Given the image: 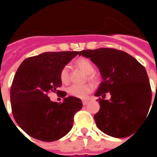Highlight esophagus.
<instances>
[{"mask_svg": "<svg viewBox=\"0 0 157 157\" xmlns=\"http://www.w3.org/2000/svg\"><path fill=\"white\" fill-rule=\"evenodd\" d=\"M88 102H89V101H87V100H83V101H82V105H86L87 104H88Z\"/></svg>", "mask_w": 157, "mask_h": 157, "instance_id": "34e87169", "label": "esophagus"}]
</instances>
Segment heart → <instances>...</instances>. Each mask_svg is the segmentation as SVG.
I'll use <instances>...</instances> for the list:
<instances>
[{
  "label": "heart",
  "mask_w": 157,
  "mask_h": 157,
  "mask_svg": "<svg viewBox=\"0 0 157 157\" xmlns=\"http://www.w3.org/2000/svg\"><path fill=\"white\" fill-rule=\"evenodd\" d=\"M77 65L84 73L89 75V78L92 80H96V77L93 75V73L95 71L94 66L90 60L86 58H80L77 59L76 61ZM59 78L63 83H67L69 82V66L64 65L62 67L60 73H59ZM94 90V86L90 83H87L84 85H71L68 89L67 92L72 97L77 98H85L90 93H91Z\"/></svg>",
  "instance_id": "b5f03b06"
}]
</instances>
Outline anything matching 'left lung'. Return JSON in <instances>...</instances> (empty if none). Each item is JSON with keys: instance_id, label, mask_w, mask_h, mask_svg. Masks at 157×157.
<instances>
[{"instance_id": "1", "label": "left lung", "mask_w": 157, "mask_h": 157, "mask_svg": "<svg viewBox=\"0 0 157 157\" xmlns=\"http://www.w3.org/2000/svg\"><path fill=\"white\" fill-rule=\"evenodd\" d=\"M97 65L102 82L96 97L99 112L94 115L98 128L114 138H126L149 115L152 90L144 66L127 52L116 48H101L80 52ZM110 100H105L106 94Z\"/></svg>"}]
</instances>
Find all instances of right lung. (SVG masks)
<instances>
[{
  "mask_svg": "<svg viewBox=\"0 0 157 157\" xmlns=\"http://www.w3.org/2000/svg\"><path fill=\"white\" fill-rule=\"evenodd\" d=\"M79 52H46L27 58L19 67L10 90L13 117L28 135L42 141L63 138L72 128L74 116L82 108L79 98L62 103L50 101L49 92L62 85L59 73ZM66 93H63V98Z\"/></svg>",
  "mask_w": 157,
  "mask_h": 157,
  "instance_id": "add662e5",
  "label": "right lung"
}]
</instances>
